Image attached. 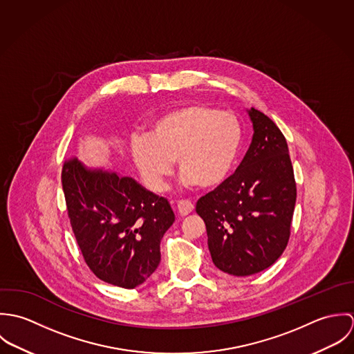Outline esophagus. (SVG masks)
Returning <instances> with one entry per match:
<instances>
[{"label":"esophagus","mask_w":354,"mask_h":354,"mask_svg":"<svg viewBox=\"0 0 354 354\" xmlns=\"http://www.w3.org/2000/svg\"><path fill=\"white\" fill-rule=\"evenodd\" d=\"M194 208H195L194 203H191L189 201H180V202H177V211H178V214L181 216H185V215L191 214L194 211Z\"/></svg>","instance_id":"esophagus-1"}]
</instances>
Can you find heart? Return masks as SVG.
Returning <instances> with one entry per match:
<instances>
[{
    "label": "heart",
    "mask_w": 354,
    "mask_h": 354,
    "mask_svg": "<svg viewBox=\"0 0 354 354\" xmlns=\"http://www.w3.org/2000/svg\"><path fill=\"white\" fill-rule=\"evenodd\" d=\"M239 118L205 104H187L155 118L149 136L132 142L133 162L146 183L160 192L169 180L173 160L184 185L214 188L229 176L241 147Z\"/></svg>",
    "instance_id": "obj_1"
}]
</instances>
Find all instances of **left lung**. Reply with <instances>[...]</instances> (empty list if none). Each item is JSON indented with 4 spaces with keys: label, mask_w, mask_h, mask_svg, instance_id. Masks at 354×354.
I'll list each match as a JSON object with an SVG mask.
<instances>
[{
    "label": "left lung",
    "mask_w": 354,
    "mask_h": 354,
    "mask_svg": "<svg viewBox=\"0 0 354 354\" xmlns=\"http://www.w3.org/2000/svg\"><path fill=\"white\" fill-rule=\"evenodd\" d=\"M252 143L240 166L196 203L214 264L236 277L272 266L283 253L297 198L283 133L261 111L248 110Z\"/></svg>",
    "instance_id": "obj_1"
}]
</instances>
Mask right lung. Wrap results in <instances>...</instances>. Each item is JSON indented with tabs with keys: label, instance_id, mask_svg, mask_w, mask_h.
<instances>
[{
	"label": "right lung",
	"instance_id": "1",
	"mask_svg": "<svg viewBox=\"0 0 354 354\" xmlns=\"http://www.w3.org/2000/svg\"><path fill=\"white\" fill-rule=\"evenodd\" d=\"M68 216L90 270L103 282L133 289L160 261V240L174 222L165 198L131 177L90 170L76 158L61 173Z\"/></svg>",
	"mask_w": 354,
	"mask_h": 354
}]
</instances>
